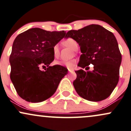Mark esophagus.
Here are the masks:
<instances>
[{"label":"esophagus","mask_w":131,"mask_h":131,"mask_svg":"<svg viewBox=\"0 0 131 131\" xmlns=\"http://www.w3.org/2000/svg\"><path fill=\"white\" fill-rule=\"evenodd\" d=\"M73 70H70V69H68V71H69V73H71V71H72Z\"/></svg>","instance_id":"34e87169"}]
</instances>
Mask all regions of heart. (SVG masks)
<instances>
[{
	"label": "heart",
	"instance_id": "b5f03b06",
	"mask_svg": "<svg viewBox=\"0 0 131 131\" xmlns=\"http://www.w3.org/2000/svg\"><path fill=\"white\" fill-rule=\"evenodd\" d=\"M62 43L66 47L71 48L74 51H77L78 49V43L75 40L72 38H68L67 39H64L62 41ZM52 51L54 57L55 58H58L60 55V48H59V45L58 44L54 45L53 47H52ZM76 64H77V61L75 60H72L68 61H55L54 62V64L65 66L69 69H72L74 68Z\"/></svg>",
	"mask_w": 131,
	"mask_h": 131
}]
</instances>
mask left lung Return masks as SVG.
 Instances as JSON below:
<instances>
[{"mask_svg":"<svg viewBox=\"0 0 131 131\" xmlns=\"http://www.w3.org/2000/svg\"><path fill=\"white\" fill-rule=\"evenodd\" d=\"M68 37L80 47L82 54L78 66L84 68L94 65L93 71H75L77 77L73 86L76 91L91 101L105 100L118 83L122 60L114 34L102 26L92 24L78 30H70L65 36Z\"/></svg>","mask_w":131,"mask_h":131,"instance_id":"left-lung-1","label":"left lung"}]
</instances>
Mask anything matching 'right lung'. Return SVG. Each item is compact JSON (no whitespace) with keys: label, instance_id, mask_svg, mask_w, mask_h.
Listing matches in <instances>:
<instances>
[{"label":"right lung","instance_id":"obj_1","mask_svg":"<svg viewBox=\"0 0 131 131\" xmlns=\"http://www.w3.org/2000/svg\"><path fill=\"white\" fill-rule=\"evenodd\" d=\"M66 32L33 28L19 34L13 43L9 61L10 80L17 94L24 100L39 103L57 91L68 70L60 65L50 67L54 60L52 47ZM47 68L41 71V67Z\"/></svg>","mask_w":131,"mask_h":131}]
</instances>
